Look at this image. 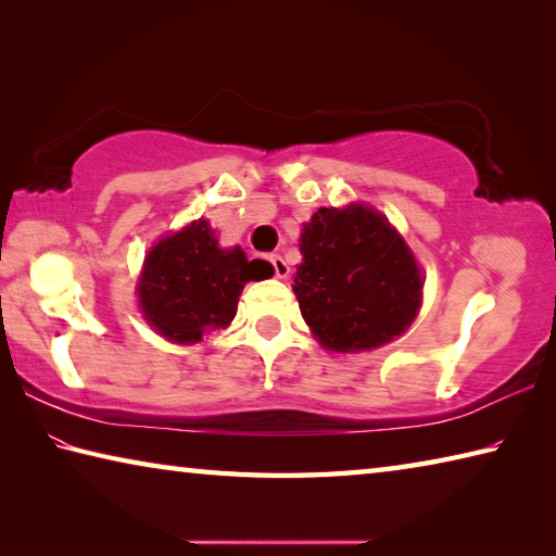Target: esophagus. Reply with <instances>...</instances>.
<instances>
[{
	"label": "esophagus",
	"mask_w": 556,
	"mask_h": 556,
	"mask_svg": "<svg viewBox=\"0 0 556 556\" xmlns=\"http://www.w3.org/2000/svg\"><path fill=\"white\" fill-rule=\"evenodd\" d=\"M269 262H271V267H275V275H277L279 279L289 277V265H287V262H285V257H279V255H271V257H269Z\"/></svg>",
	"instance_id": "1"
}]
</instances>
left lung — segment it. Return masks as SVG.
I'll use <instances>...</instances> for the list:
<instances>
[{"label": "left lung", "instance_id": "8db88e82", "mask_svg": "<svg viewBox=\"0 0 556 556\" xmlns=\"http://www.w3.org/2000/svg\"><path fill=\"white\" fill-rule=\"evenodd\" d=\"M294 294L328 351H370L407 331L421 304L419 267L380 213L321 208L304 225Z\"/></svg>", "mask_w": 556, "mask_h": 556}]
</instances>
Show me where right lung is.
Returning a JSON list of instances; mask_svg holds the SVG:
<instances>
[{"mask_svg":"<svg viewBox=\"0 0 556 556\" xmlns=\"http://www.w3.org/2000/svg\"><path fill=\"white\" fill-rule=\"evenodd\" d=\"M271 277L265 260H248L240 248L220 250L208 223H191L149 252L139 301L147 321L174 343H199L228 326L250 279Z\"/></svg>","mask_w":556,"mask_h":556,"instance_id":"obj_1","label":"right lung"}]
</instances>
